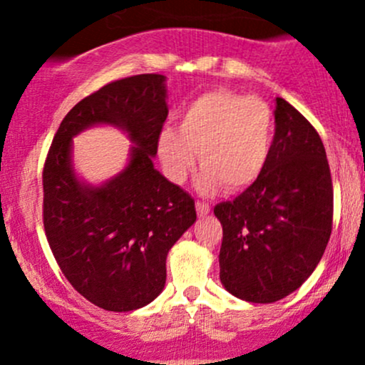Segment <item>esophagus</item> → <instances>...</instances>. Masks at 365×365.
Segmentation results:
<instances>
[{"label":"esophagus","instance_id":"obj_1","mask_svg":"<svg viewBox=\"0 0 365 365\" xmlns=\"http://www.w3.org/2000/svg\"><path fill=\"white\" fill-rule=\"evenodd\" d=\"M196 212H198L200 217H205L210 214V205L208 203H203V202H196Z\"/></svg>","mask_w":365,"mask_h":365}]
</instances>
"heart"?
Masks as SVG:
<instances>
[{"label":"heart","mask_w":365,"mask_h":365,"mask_svg":"<svg viewBox=\"0 0 365 365\" xmlns=\"http://www.w3.org/2000/svg\"><path fill=\"white\" fill-rule=\"evenodd\" d=\"M272 138L274 113L264 100L217 89L182 110L179 129H162L157 148L170 181H186L200 160V190L222 186L236 193L259 179L271 155Z\"/></svg>","instance_id":"b5f03b06"}]
</instances>
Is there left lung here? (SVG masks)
Masks as SVG:
<instances>
[{
    "instance_id": "left-lung-1",
    "label": "left lung",
    "mask_w": 365,
    "mask_h": 365,
    "mask_svg": "<svg viewBox=\"0 0 365 365\" xmlns=\"http://www.w3.org/2000/svg\"><path fill=\"white\" fill-rule=\"evenodd\" d=\"M274 118L271 155L259 179L214 208L222 224L220 282L252 304H272L300 288L333 229V181L317 130L282 98H276Z\"/></svg>"
}]
</instances>
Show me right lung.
<instances>
[{"label":"right lung","instance_id":"1","mask_svg":"<svg viewBox=\"0 0 365 365\" xmlns=\"http://www.w3.org/2000/svg\"><path fill=\"white\" fill-rule=\"evenodd\" d=\"M165 76L141 73L103 86L61 120L43 170V222L61 272L86 300L110 312L153 302L165 286V260L196 220L195 200L153 167L169 106ZM113 125L135 146L126 169L101 187L81 182L71 138Z\"/></svg>","mask_w":365,"mask_h":365}]
</instances>
